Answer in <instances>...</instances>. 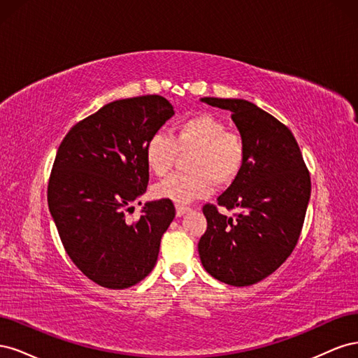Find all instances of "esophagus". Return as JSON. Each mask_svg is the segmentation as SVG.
Wrapping results in <instances>:
<instances>
[{
	"instance_id": "esophagus-1",
	"label": "esophagus",
	"mask_w": 358,
	"mask_h": 358,
	"mask_svg": "<svg viewBox=\"0 0 358 358\" xmlns=\"http://www.w3.org/2000/svg\"><path fill=\"white\" fill-rule=\"evenodd\" d=\"M191 209L188 208V206H183V204H176V215L178 216H182V215H185L187 212H189Z\"/></svg>"
}]
</instances>
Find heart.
<instances>
[{"label": "heart", "mask_w": 358, "mask_h": 358, "mask_svg": "<svg viewBox=\"0 0 358 358\" xmlns=\"http://www.w3.org/2000/svg\"><path fill=\"white\" fill-rule=\"evenodd\" d=\"M189 158L191 173L173 175L154 188L155 197L187 204L208 197L218 187H230L239 178L246 161V142L242 134L227 129V124L212 113H199L180 121L171 137L161 133L149 137L145 159L149 171L164 176L175 164L179 152Z\"/></svg>", "instance_id": "heart-1"}]
</instances>
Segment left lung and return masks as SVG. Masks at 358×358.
I'll list each match as a JSON object with an SVG mask.
<instances>
[{"instance_id": "obj_1", "label": "left lung", "mask_w": 358, "mask_h": 358, "mask_svg": "<svg viewBox=\"0 0 358 358\" xmlns=\"http://www.w3.org/2000/svg\"><path fill=\"white\" fill-rule=\"evenodd\" d=\"M201 101L231 112L246 142L243 170L218 205L239 208L233 219L204 204L208 229L199 254L206 272L224 284L259 282L294 251L310 197V176L294 136L276 117L239 99Z\"/></svg>"}]
</instances>
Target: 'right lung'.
<instances>
[{"instance_id": "obj_1", "label": "right lung", "mask_w": 358, "mask_h": 358, "mask_svg": "<svg viewBox=\"0 0 358 358\" xmlns=\"http://www.w3.org/2000/svg\"><path fill=\"white\" fill-rule=\"evenodd\" d=\"M173 115L161 95L116 100L71 127L58 148L49 210L71 262L104 288L133 287L152 272L176 215L173 201L155 200L138 220L125 218L148 188V140Z\"/></svg>"}]
</instances>
